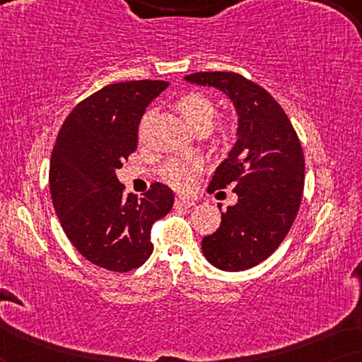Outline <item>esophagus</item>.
Here are the masks:
<instances>
[{"mask_svg":"<svg viewBox=\"0 0 362 362\" xmlns=\"http://www.w3.org/2000/svg\"><path fill=\"white\" fill-rule=\"evenodd\" d=\"M176 207H185V209H191V207L196 206V202L192 199H186V197H177L175 201Z\"/></svg>","mask_w":362,"mask_h":362,"instance_id":"esophagus-1","label":"esophagus"}]
</instances>
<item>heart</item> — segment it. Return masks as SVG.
Listing matches in <instances>:
<instances>
[{
    "label": "heart",
    "mask_w": 362,
    "mask_h": 362,
    "mask_svg": "<svg viewBox=\"0 0 362 362\" xmlns=\"http://www.w3.org/2000/svg\"><path fill=\"white\" fill-rule=\"evenodd\" d=\"M176 108L196 132H206L211 127L212 120H214L217 110L216 102L201 92L185 93V95L177 98ZM217 132L226 133L227 127L221 125L217 128ZM197 170H199V161L192 160V158H187V160H171L163 168L161 176L175 189L186 191L191 187Z\"/></svg>",
    "instance_id": "obj_1"
}]
</instances>
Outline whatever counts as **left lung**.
<instances>
[{
	"label": "left lung",
	"instance_id": "1",
	"mask_svg": "<svg viewBox=\"0 0 362 362\" xmlns=\"http://www.w3.org/2000/svg\"><path fill=\"white\" fill-rule=\"evenodd\" d=\"M185 78L219 88L239 117L235 145L207 189L235 186L237 204L227 207L219 229L202 239V254L221 270H247L269 259L293 226L303 196V150L284 108L255 82L235 72Z\"/></svg>",
	"mask_w": 362,
	"mask_h": 362
}]
</instances>
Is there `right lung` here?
I'll use <instances>...</instances> for the list:
<instances>
[{
  "label": "right lung",
  "instance_id": "1",
  "mask_svg": "<svg viewBox=\"0 0 362 362\" xmlns=\"http://www.w3.org/2000/svg\"><path fill=\"white\" fill-rule=\"evenodd\" d=\"M170 83L130 81L92 93L69 113L49 166L52 204L67 239L93 265L130 272L153 252L151 226L171 211L175 194L161 182L136 199L117 170L136 150L146 107Z\"/></svg>",
  "mask_w": 362,
  "mask_h": 362
}]
</instances>
